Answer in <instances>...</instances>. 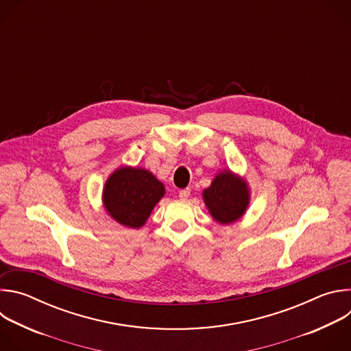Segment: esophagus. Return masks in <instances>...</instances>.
I'll use <instances>...</instances> for the list:
<instances>
[{
  "label": "esophagus",
  "instance_id": "obj_1",
  "mask_svg": "<svg viewBox=\"0 0 351 351\" xmlns=\"http://www.w3.org/2000/svg\"><path fill=\"white\" fill-rule=\"evenodd\" d=\"M189 195H190V189H182V190L179 191V197H180L182 199H186Z\"/></svg>",
  "mask_w": 351,
  "mask_h": 351
}]
</instances>
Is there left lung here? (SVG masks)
<instances>
[{
    "label": "left lung",
    "instance_id": "1",
    "mask_svg": "<svg viewBox=\"0 0 351 351\" xmlns=\"http://www.w3.org/2000/svg\"><path fill=\"white\" fill-rule=\"evenodd\" d=\"M204 203L213 218L221 225L239 221L250 203V190L244 179L230 171L219 172L203 191Z\"/></svg>",
    "mask_w": 351,
    "mask_h": 351
}]
</instances>
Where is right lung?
Wrapping results in <instances>:
<instances>
[{"label": "right lung", "instance_id": "add662e5", "mask_svg": "<svg viewBox=\"0 0 351 351\" xmlns=\"http://www.w3.org/2000/svg\"><path fill=\"white\" fill-rule=\"evenodd\" d=\"M165 194L164 184L144 168H118L106 182L103 203L121 225L138 229Z\"/></svg>", "mask_w": 351, "mask_h": 351}]
</instances>
